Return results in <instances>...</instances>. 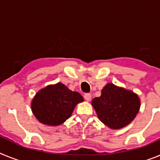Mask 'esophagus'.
Here are the masks:
<instances>
[{
	"label": "esophagus",
	"mask_w": 160,
	"mask_h": 160,
	"mask_svg": "<svg viewBox=\"0 0 160 160\" xmlns=\"http://www.w3.org/2000/svg\"><path fill=\"white\" fill-rule=\"evenodd\" d=\"M84 98L87 101H90V98H91V94H89V93H87V94H84Z\"/></svg>",
	"instance_id": "34e87169"
}]
</instances>
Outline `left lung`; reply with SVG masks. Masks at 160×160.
<instances>
[{"label": "left lung", "instance_id": "1", "mask_svg": "<svg viewBox=\"0 0 160 160\" xmlns=\"http://www.w3.org/2000/svg\"><path fill=\"white\" fill-rule=\"evenodd\" d=\"M102 122L111 129L122 128L132 122L140 108V99L131 90L107 83L100 97L91 102Z\"/></svg>", "mask_w": 160, "mask_h": 160}]
</instances>
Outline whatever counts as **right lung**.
Segmentation results:
<instances>
[{"label": "right lung", "mask_w": 160, "mask_h": 160, "mask_svg": "<svg viewBox=\"0 0 160 160\" xmlns=\"http://www.w3.org/2000/svg\"><path fill=\"white\" fill-rule=\"evenodd\" d=\"M83 101L79 93L72 91L58 82L39 90L32 100L31 109L40 122L48 126H59L71 116L78 103Z\"/></svg>", "instance_id": "obj_1"}]
</instances>
